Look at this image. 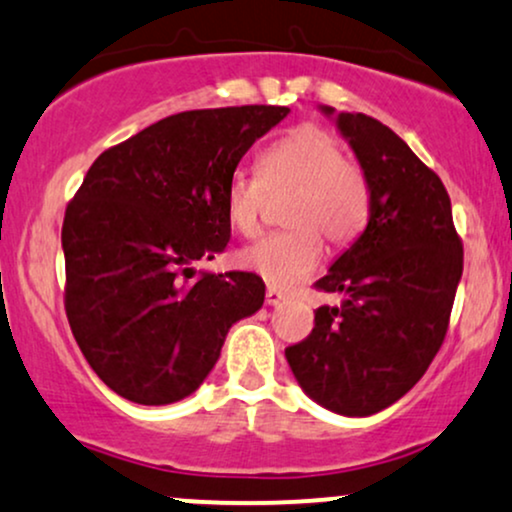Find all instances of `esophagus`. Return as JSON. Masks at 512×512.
Returning a JSON list of instances; mask_svg holds the SVG:
<instances>
[{
	"instance_id": "obj_1",
	"label": "esophagus",
	"mask_w": 512,
	"mask_h": 512,
	"mask_svg": "<svg viewBox=\"0 0 512 512\" xmlns=\"http://www.w3.org/2000/svg\"><path fill=\"white\" fill-rule=\"evenodd\" d=\"M285 302V294H282L280 290H275V287H268V292H266V304L268 306H278V304H282Z\"/></svg>"
}]
</instances>
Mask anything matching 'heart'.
Wrapping results in <instances>:
<instances>
[{"instance_id":"heart-1","label":"heart","mask_w":512,"mask_h":512,"mask_svg":"<svg viewBox=\"0 0 512 512\" xmlns=\"http://www.w3.org/2000/svg\"><path fill=\"white\" fill-rule=\"evenodd\" d=\"M268 191H294L287 203L292 230L268 234L239 251L237 263L268 285H302L323 258V239L345 246L369 220L371 191L359 165L347 160L338 138L314 124L297 126L263 150L258 174L234 172L225 189V218L242 237L261 227Z\"/></svg>"}]
</instances>
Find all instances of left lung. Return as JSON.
<instances>
[{"mask_svg":"<svg viewBox=\"0 0 512 512\" xmlns=\"http://www.w3.org/2000/svg\"><path fill=\"white\" fill-rule=\"evenodd\" d=\"M335 126L369 182V222L316 282L342 302L318 306L311 335L285 357L311 400L369 417L434 362L462 278V242L446 186L393 129L362 112L335 114Z\"/></svg>","mask_w":512,"mask_h":512,"instance_id":"1","label":"left lung"}]
</instances>
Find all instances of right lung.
<instances>
[{"instance_id":"1","label":"right lung","mask_w":512,"mask_h":512,"mask_svg":"<svg viewBox=\"0 0 512 512\" xmlns=\"http://www.w3.org/2000/svg\"><path fill=\"white\" fill-rule=\"evenodd\" d=\"M287 114L273 105L179 112L90 165L62 227L66 316L83 357L122 398L184 400L234 323L263 306L258 275L196 263L225 251L227 182Z\"/></svg>"}]
</instances>
